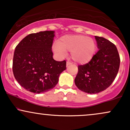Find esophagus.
Segmentation results:
<instances>
[{
	"label": "esophagus",
	"mask_w": 130,
	"mask_h": 130,
	"mask_svg": "<svg viewBox=\"0 0 130 130\" xmlns=\"http://www.w3.org/2000/svg\"><path fill=\"white\" fill-rule=\"evenodd\" d=\"M71 62H67V67H68V65H71Z\"/></svg>",
	"instance_id": "1"
}]
</instances>
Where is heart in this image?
Wrapping results in <instances>:
<instances>
[{"label": "heart", "mask_w": 130, "mask_h": 130, "mask_svg": "<svg viewBox=\"0 0 130 130\" xmlns=\"http://www.w3.org/2000/svg\"><path fill=\"white\" fill-rule=\"evenodd\" d=\"M96 43L92 38L83 35H65L54 44L53 50L63 57L70 52L71 59L79 63H86L92 59L96 51Z\"/></svg>", "instance_id": "1"}]
</instances>
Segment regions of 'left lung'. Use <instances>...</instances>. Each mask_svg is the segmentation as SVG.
I'll return each instance as SVG.
<instances>
[{
  "mask_svg": "<svg viewBox=\"0 0 130 130\" xmlns=\"http://www.w3.org/2000/svg\"><path fill=\"white\" fill-rule=\"evenodd\" d=\"M98 52L89 63L78 65L74 83L79 90L97 93L109 87L120 67V56L116 45L103 37H95Z\"/></svg>",
  "mask_w": 130,
  "mask_h": 130,
  "instance_id": "left-lung-1",
  "label": "left lung"
}]
</instances>
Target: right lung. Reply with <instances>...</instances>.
<instances>
[{
  "mask_svg": "<svg viewBox=\"0 0 130 130\" xmlns=\"http://www.w3.org/2000/svg\"><path fill=\"white\" fill-rule=\"evenodd\" d=\"M54 31L31 34L16 46L13 60V72L22 87L35 93L53 89L66 61L55 60L52 51Z\"/></svg>",
  "mask_w": 130,
  "mask_h": 130,
  "instance_id": "obj_1",
  "label": "right lung"
}]
</instances>
